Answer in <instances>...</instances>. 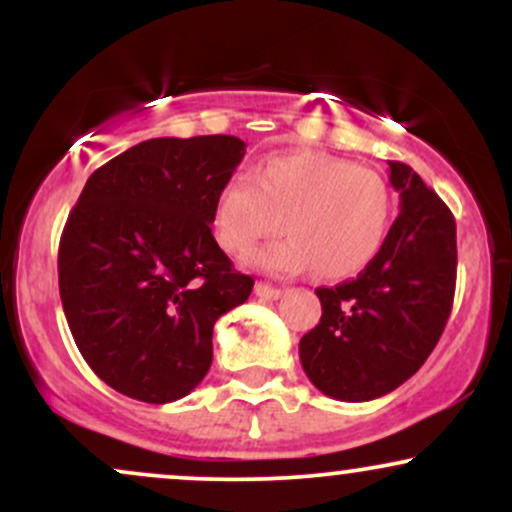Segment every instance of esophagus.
I'll return each instance as SVG.
<instances>
[{
    "label": "esophagus",
    "mask_w": 512,
    "mask_h": 512,
    "mask_svg": "<svg viewBox=\"0 0 512 512\" xmlns=\"http://www.w3.org/2000/svg\"><path fill=\"white\" fill-rule=\"evenodd\" d=\"M255 296L269 298V301H276L281 296V289H276L272 284H264V281H257L255 284Z\"/></svg>",
    "instance_id": "34e87169"
}]
</instances>
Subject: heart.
I'll use <instances>...</instances> for the list:
<instances>
[{
	"label": "heart",
	"mask_w": 512,
	"mask_h": 512,
	"mask_svg": "<svg viewBox=\"0 0 512 512\" xmlns=\"http://www.w3.org/2000/svg\"><path fill=\"white\" fill-rule=\"evenodd\" d=\"M281 219L289 238L257 250L250 257L257 269L301 274L315 267L322 279H349L383 248L392 192L378 170L301 151L267 158L255 175H233L211 214L221 248L233 257L274 236Z\"/></svg>",
	"instance_id": "obj_1"
}]
</instances>
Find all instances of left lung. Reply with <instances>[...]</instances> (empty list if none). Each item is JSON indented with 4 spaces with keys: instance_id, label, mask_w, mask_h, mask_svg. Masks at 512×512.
<instances>
[{
    "instance_id": "obj_1",
    "label": "left lung",
    "mask_w": 512,
    "mask_h": 512,
    "mask_svg": "<svg viewBox=\"0 0 512 512\" xmlns=\"http://www.w3.org/2000/svg\"><path fill=\"white\" fill-rule=\"evenodd\" d=\"M387 163L399 216L356 279L315 289L322 317L298 344L310 383L339 402L407 383L436 349L455 298V216L407 163Z\"/></svg>"
}]
</instances>
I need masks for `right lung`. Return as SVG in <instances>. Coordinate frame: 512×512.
Wrapping results in <instances>:
<instances>
[{
    "instance_id": "right-lung-1",
    "label": "right lung",
    "mask_w": 512,
    "mask_h": 512,
    "mask_svg": "<svg viewBox=\"0 0 512 512\" xmlns=\"http://www.w3.org/2000/svg\"><path fill=\"white\" fill-rule=\"evenodd\" d=\"M243 156L228 134L158 137L86 180L60 240V298L81 356L122 395H190L211 366L216 320L248 301L255 281L211 233Z\"/></svg>"
}]
</instances>
